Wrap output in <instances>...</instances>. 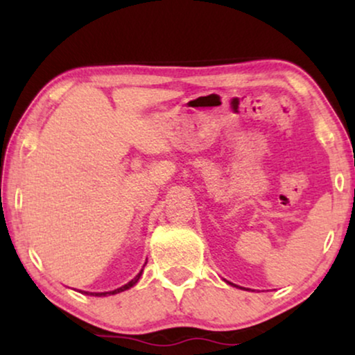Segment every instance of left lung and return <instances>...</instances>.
I'll return each mask as SVG.
<instances>
[{
	"label": "left lung",
	"instance_id": "8db88e82",
	"mask_svg": "<svg viewBox=\"0 0 355 355\" xmlns=\"http://www.w3.org/2000/svg\"><path fill=\"white\" fill-rule=\"evenodd\" d=\"M226 283H227V284H231V286H236V284H232V283H230V281H226ZM236 288H239V286H236Z\"/></svg>",
	"mask_w": 355,
	"mask_h": 355
}]
</instances>
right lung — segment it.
I'll return each instance as SVG.
<instances>
[{
  "label": "right lung",
  "mask_w": 355,
  "mask_h": 355,
  "mask_svg": "<svg viewBox=\"0 0 355 355\" xmlns=\"http://www.w3.org/2000/svg\"><path fill=\"white\" fill-rule=\"evenodd\" d=\"M145 265H147V261H145ZM145 265H144V266H145ZM142 273H144V268L140 270L139 273H137V276H135L134 279H130L128 284L121 286V288L114 289V291H106V293H85V291H84V294H87V295H96V297H101V295H114V294H119V293H123V291H128V289L132 288V286L137 284L139 279H140V276H142ZM79 293H80V291H79Z\"/></svg>",
  "instance_id": "obj_1"
}]
</instances>
